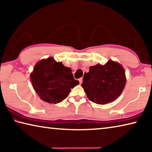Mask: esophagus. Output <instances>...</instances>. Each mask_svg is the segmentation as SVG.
Instances as JSON below:
<instances>
[{"mask_svg": "<svg viewBox=\"0 0 152 152\" xmlns=\"http://www.w3.org/2000/svg\"><path fill=\"white\" fill-rule=\"evenodd\" d=\"M79 82H80V84H82V80H83V79H82V78H79Z\"/></svg>", "mask_w": 152, "mask_h": 152, "instance_id": "esophagus-1", "label": "esophagus"}]
</instances>
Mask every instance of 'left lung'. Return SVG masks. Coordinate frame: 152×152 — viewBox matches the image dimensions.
I'll return each instance as SVG.
<instances>
[{
    "instance_id": "obj_1",
    "label": "left lung",
    "mask_w": 152,
    "mask_h": 152,
    "mask_svg": "<svg viewBox=\"0 0 152 152\" xmlns=\"http://www.w3.org/2000/svg\"><path fill=\"white\" fill-rule=\"evenodd\" d=\"M126 84L124 68L109 60L104 65L91 66L84 73L82 87L90 101L99 104L114 101L121 94Z\"/></svg>"
}]
</instances>
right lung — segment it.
<instances>
[{"mask_svg": "<svg viewBox=\"0 0 152 152\" xmlns=\"http://www.w3.org/2000/svg\"><path fill=\"white\" fill-rule=\"evenodd\" d=\"M32 86L43 101L56 104L68 97L71 88L78 85L68 67L57 62L52 57L35 64L30 75Z\"/></svg>", "mask_w": 152, "mask_h": 152, "instance_id": "1", "label": "right lung"}]
</instances>
